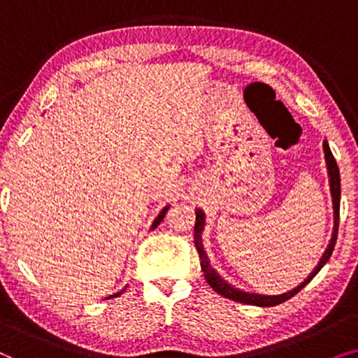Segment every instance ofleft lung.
Segmentation results:
<instances>
[{"mask_svg":"<svg viewBox=\"0 0 358 358\" xmlns=\"http://www.w3.org/2000/svg\"><path fill=\"white\" fill-rule=\"evenodd\" d=\"M322 150H324V158H326V166H327V176H329V187H331V197H332V208H334V229H332V238L329 244H327V249L322 254L320 262L315 267L310 275H308L305 280H303L300 285L292 288L282 295H261V293H251V292H244L239 290V288L229 285V283L218 275V272L210 266L208 256L207 252L203 251V243H202V231L205 228V213L203 210L197 208L195 210V227H194V243L195 248H197L199 257H200V267H202L205 280L210 287L213 288L218 295H222L224 298H229V300L238 301V303H244V305H254V306H275L280 305V303L290 300L292 296H295L298 292L301 290L303 287L308 285L313 280V277L316 275L317 272L324 267V264L329 261L332 251H334L336 241H337V229H339V208H341V174H339V168H337V163L334 159V156L331 153L329 143L324 141L322 143Z\"/></svg>","mask_w":358,"mask_h":358,"instance_id":"obj_1","label":"left lung"}]
</instances>
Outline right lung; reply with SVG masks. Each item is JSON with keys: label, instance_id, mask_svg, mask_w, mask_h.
I'll use <instances>...</instances> for the list:
<instances>
[{"label": "right lung", "instance_id": "right-lung-1", "mask_svg": "<svg viewBox=\"0 0 358 358\" xmlns=\"http://www.w3.org/2000/svg\"><path fill=\"white\" fill-rule=\"evenodd\" d=\"M168 210H169V205H166V207L163 208V210H161V212H159V215H158V217H156L155 218V222H153V224H151V229H155L156 227H158V224L161 223V222H163V218H164V215H166V212H168ZM122 292H124V290H122ZM122 292H117V293H114V295H110V296H107V300H109V298H114V296H119L120 295V293Z\"/></svg>", "mask_w": 358, "mask_h": 358}]
</instances>
